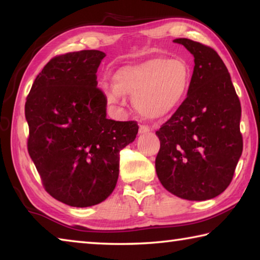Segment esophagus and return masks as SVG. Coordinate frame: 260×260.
I'll use <instances>...</instances> for the list:
<instances>
[{
    "mask_svg": "<svg viewBox=\"0 0 260 260\" xmlns=\"http://www.w3.org/2000/svg\"><path fill=\"white\" fill-rule=\"evenodd\" d=\"M150 127H149L148 125H140V128H139V133L140 134H147L150 132Z\"/></svg>",
    "mask_w": 260,
    "mask_h": 260,
    "instance_id": "34e87169",
    "label": "esophagus"
}]
</instances>
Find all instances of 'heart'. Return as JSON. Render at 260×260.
<instances>
[{"mask_svg": "<svg viewBox=\"0 0 260 260\" xmlns=\"http://www.w3.org/2000/svg\"><path fill=\"white\" fill-rule=\"evenodd\" d=\"M190 81V69L183 59L156 57L118 70L113 77L114 89L107 99L116 105L122 95L134 96V107L143 117L160 119L181 105Z\"/></svg>", "mask_w": 260, "mask_h": 260, "instance_id": "b5f03b06", "label": "heart"}]
</instances>
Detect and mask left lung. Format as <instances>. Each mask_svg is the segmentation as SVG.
I'll use <instances>...</instances> for the list:
<instances>
[{"instance_id": "obj_1", "label": "left lung", "mask_w": 260, "mask_h": 260, "mask_svg": "<svg viewBox=\"0 0 260 260\" xmlns=\"http://www.w3.org/2000/svg\"><path fill=\"white\" fill-rule=\"evenodd\" d=\"M193 56L187 99L156 134L160 148L156 172L180 199L205 201L230 186L243 150L241 103L222 59L189 39H175Z\"/></svg>"}]
</instances>
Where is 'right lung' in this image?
Masks as SVG:
<instances>
[{
  "label": "right lung",
  "mask_w": 260,
  "mask_h": 260,
  "mask_svg": "<svg viewBox=\"0 0 260 260\" xmlns=\"http://www.w3.org/2000/svg\"><path fill=\"white\" fill-rule=\"evenodd\" d=\"M100 50L56 56L38 74L25 103L27 150L46 191L74 208L101 203L119 175V153L138 134L136 121L107 118L96 72Z\"/></svg>",
  "instance_id": "1"
}]
</instances>
